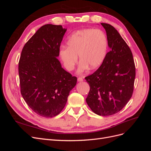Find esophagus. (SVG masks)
<instances>
[{"label": "esophagus", "mask_w": 151, "mask_h": 151, "mask_svg": "<svg viewBox=\"0 0 151 151\" xmlns=\"http://www.w3.org/2000/svg\"><path fill=\"white\" fill-rule=\"evenodd\" d=\"M77 81H78L79 82H82V81H83V79L81 77H78V78H77Z\"/></svg>", "instance_id": "obj_1"}]
</instances>
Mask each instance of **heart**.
Listing matches in <instances>:
<instances>
[{
	"mask_svg": "<svg viewBox=\"0 0 151 151\" xmlns=\"http://www.w3.org/2000/svg\"><path fill=\"white\" fill-rule=\"evenodd\" d=\"M67 47L62 46L59 56L68 70L74 69L79 55L82 72L89 67H98L104 61L108 48V40L104 32L99 29H84L72 33L67 40Z\"/></svg>",
	"mask_w": 151,
	"mask_h": 151,
	"instance_id": "obj_1",
	"label": "heart"
}]
</instances>
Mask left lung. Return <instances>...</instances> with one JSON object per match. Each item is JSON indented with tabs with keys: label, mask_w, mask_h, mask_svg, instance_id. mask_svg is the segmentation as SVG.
Here are the masks:
<instances>
[{
	"label": "left lung",
	"mask_w": 151,
	"mask_h": 151,
	"mask_svg": "<svg viewBox=\"0 0 151 151\" xmlns=\"http://www.w3.org/2000/svg\"><path fill=\"white\" fill-rule=\"evenodd\" d=\"M101 24L110 51L98 69L85 77L90 86L86 102L94 113L109 116L122 110L131 98L135 66L131 50L118 31L109 24Z\"/></svg>",
	"instance_id": "left-lung-1"
}]
</instances>
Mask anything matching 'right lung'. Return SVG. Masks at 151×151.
Here are the masks:
<instances>
[{"label":"right lung","instance_id":"obj_1","mask_svg":"<svg viewBox=\"0 0 151 151\" xmlns=\"http://www.w3.org/2000/svg\"><path fill=\"white\" fill-rule=\"evenodd\" d=\"M67 29L45 24L36 32L22 50L19 61L21 93L37 115L52 118L60 113L77 77L62 68L57 57Z\"/></svg>","mask_w":151,"mask_h":151}]
</instances>
